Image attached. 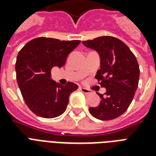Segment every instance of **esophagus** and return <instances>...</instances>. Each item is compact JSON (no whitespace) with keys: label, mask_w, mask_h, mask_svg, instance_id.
Instances as JSON below:
<instances>
[{"label":"esophagus","mask_w":156,"mask_h":156,"mask_svg":"<svg viewBox=\"0 0 156 156\" xmlns=\"http://www.w3.org/2000/svg\"><path fill=\"white\" fill-rule=\"evenodd\" d=\"M79 90H80L83 93H84V94H90V93L92 92L91 90H89V89H87V88L85 87H80L79 88Z\"/></svg>","instance_id":"1"}]
</instances>
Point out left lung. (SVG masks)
Segmentation results:
<instances>
[{"instance_id":"obj_1","label":"left lung","mask_w":156,"mask_h":156,"mask_svg":"<svg viewBox=\"0 0 156 156\" xmlns=\"http://www.w3.org/2000/svg\"><path fill=\"white\" fill-rule=\"evenodd\" d=\"M83 44L100 55V69L95 78L107 90L104 96L97 93L100 104L90 108V113L102 121L116 118L128 109L135 95L140 74L138 61L125 43L112 36H100Z\"/></svg>"}]
</instances>
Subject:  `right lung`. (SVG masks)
I'll use <instances>...</instances> for the list:
<instances>
[{"label":"right lung","instance_id":"1","mask_svg":"<svg viewBox=\"0 0 156 156\" xmlns=\"http://www.w3.org/2000/svg\"><path fill=\"white\" fill-rule=\"evenodd\" d=\"M80 42L40 37L19 51L15 65L17 81L26 104L35 115L53 118L66 110L69 95L78 87L70 82L66 86L56 83L51 78V69L62 67Z\"/></svg>","mask_w":156,"mask_h":156}]
</instances>
